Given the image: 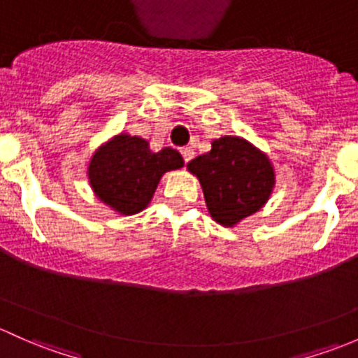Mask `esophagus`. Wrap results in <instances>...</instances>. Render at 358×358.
<instances>
[{"label":"esophagus","instance_id":"1","mask_svg":"<svg viewBox=\"0 0 358 358\" xmlns=\"http://www.w3.org/2000/svg\"><path fill=\"white\" fill-rule=\"evenodd\" d=\"M180 155H182V158H184V162H189L191 158L194 157V150L191 148V146H184V148H180Z\"/></svg>","mask_w":358,"mask_h":358}]
</instances>
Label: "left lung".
I'll return each mask as SVG.
<instances>
[{
	"label": "left lung",
	"mask_w": 358,
	"mask_h": 358,
	"mask_svg": "<svg viewBox=\"0 0 358 358\" xmlns=\"http://www.w3.org/2000/svg\"><path fill=\"white\" fill-rule=\"evenodd\" d=\"M187 171L200 179L210 215L226 227L259 212L275 182L267 155L238 136L213 139L212 150L191 160Z\"/></svg>",
	"instance_id": "8db88e82"
}]
</instances>
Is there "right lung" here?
<instances>
[{
  "instance_id": "1",
  "label": "right lung",
  "mask_w": 358,
  "mask_h": 358,
  "mask_svg": "<svg viewBox=\"0 0 358 358\" xmlns=\"http://www.w3.org/2000/svg\"><path fill=\"white\" fill-rule=\"evenodd\" d=\"M182 165L178 150L153 153L143 138L119 134L93 155L87 176L99 200L119 213L132 215L148 206L162 176Z\"/></svg>"
}]
</instances>
